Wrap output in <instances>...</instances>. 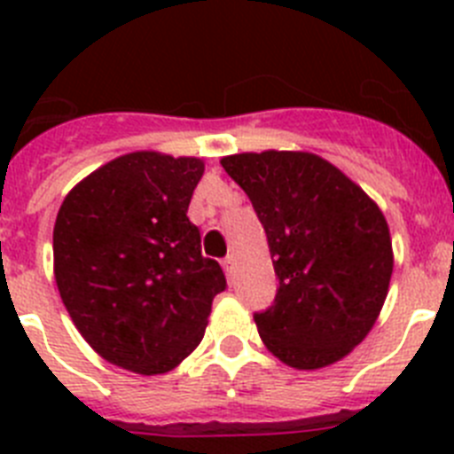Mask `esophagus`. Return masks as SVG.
<instances>
[{"label":"esophagus","mask_w":454,"mask_h":454,"mask_svg":"<svg viewBox=\"0 0 454 454\" xmlns=\"http://www.w3.org/2000/svg\"><path fill=\"white\" fill-rule=\"evenodd\" d=\"M234 263H236V259L231 254L224 256V259H223V268H224V272H227V277L234 275Z\"/></svg>","instance_id":"1"}]
</instances>
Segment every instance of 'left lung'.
Returning a JSON list of instances; mask_svg holds the SVG:
<instances>
[{"label":"left lung","instance_id":"obj_1","mask_svg":"<svg viewBox=\"0 0 454 454\" xmlns=\"http://www.w3.org/2000/svg\"><path fill=\"white\" fill-rule=\"evenodd\" d=\"M250 198L279 279L254 314L268 350L300 371L330 366L372 330L393 272L388 224L362 188L309 152L224 156Z\"/></svg>","mask_w":454,"mask_h":454}]
</instances>
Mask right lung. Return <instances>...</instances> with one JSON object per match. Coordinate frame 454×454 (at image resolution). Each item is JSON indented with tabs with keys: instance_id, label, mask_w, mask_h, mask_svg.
<instances>
[{
	"instance_id": "add662e5",
	"label": "right lung",
	"mask_w": 454,
	"mask_h": 454,
	"mask_svg": "<svg viewBox=\"0 0 454 454\" xmlns=\"http://www.w3.org/2000/svg\"><path fill=\"white\" fill-rule=\"evenodd\" d=\"M202 172V159L131 152L90 172L59 208L56 286L88 346L115 366H179L227 288L186 215Z\"/></svg>"
}]
</instances>
